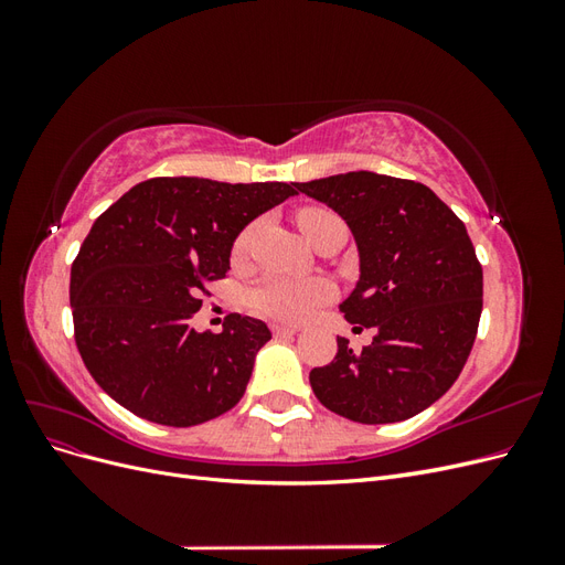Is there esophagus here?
Listing matches in <instances>:
<instances>
[{"label": "esophagus", "mask_w": 565, "mask_h": 565, "mask_svg": "<svg viewBox=\"0 0 565 565\" xmlns=\"http://www.w3.org/2000/svg\"><path fill=\"white\" fill-rule=\"evenodd\" d=\"M299 330L292 328V324H273V334H276L278 339H292Z\"/></svg>", "instance_id": "esophagus-1"}]
</instances>
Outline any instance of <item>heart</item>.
<instances>
[{"label": "heart", "mask_w": 565, "mask_h": 565, "mask_svg": "<svg viewBox=\"0 0 565 565\" xmlns=\"http://www.w3.org/2000/svg\"><path fill=\"white\" fill-rule=\"evenodd\" d=\"M337 214L322 207H306L297 214L299 226L306 237H311L322 221L334 218ZM254 226H247L233 245V254L243 256L252 243ZM332 287L322 278H282L273 276L254 285L247 292V306L259 316L280 322H301L311 318L320 306L330 299Z\"/></svg>", "instance_id": "obj_1"}]
</instances>
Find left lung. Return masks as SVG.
I'll use <instances>...</instances> for the list:
<instances>
[{"label": "left lung", "mask_w": 565, "mask_h": 565, "mask_svg": "<svg viewBox=\"0 0 565 565\" xmlns=\"http://www.w3.org/2000/svg\"><path fill=\"white\" fill-rule=\"evenodd\" d=\"M295 185L347 221L361 278L339 311L377 330L361 353L337 337L334 361L309 374L316 398L361 424L415 417L455 384L481 320L483 268L465 224L417 181L349 172Z\"/></svg>", "instance_id": "left-lung-1"}]
</instances>
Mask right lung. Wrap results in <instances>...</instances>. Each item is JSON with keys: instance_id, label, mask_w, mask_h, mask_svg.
I'll use <instances>...</instances> for the list:
<instances>
[{"instance_id": "obj_1", "label": "right lung", "mask_w": 565, "mask_h": 565, "mask_svg": "<svg viewBox=\"0 0 565 565\" xmlns=\"http://www.w3.org/2000/svg\"><path fill=\"white\" fill-rule=\"evenodd\" d=\"M295 183L160 177L136 183L100 214L71 268L75 341L113 401L164 426L210 422L243 398L266 322L231 313L224 330L191 320L207 282L231 268L241 231Z\"/></svg>"}]
</instances>
